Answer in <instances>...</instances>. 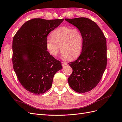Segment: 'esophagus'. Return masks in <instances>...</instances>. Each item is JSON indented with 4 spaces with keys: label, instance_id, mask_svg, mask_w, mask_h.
I'll return each mask as SVG.
<instances>
[{
    "label": "esophagus",
    "instance_id": "obj_1",
    "mask_svg": "<svg viewBox=\"0 0 122 122\" xmlns=\"http://www.w3.org/2000/svg\"><path fill=\"white\" fill-rule=\"evenodd\" d=\"M68 64L67 62H61V65L62 66H66Z\"/></svg>",
    "mask_w": 122,
    "mask_h": 122
}]
</instances>
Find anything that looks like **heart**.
I'll list each match as a JSON object with an SVG mask.
<instances>
[{"label": "heart", "instance_id": "b5f03b06", "mask_svg": "<svg viewBox=\"0 0 122 122\" xmlns=\"http://www.w3.org/2000/svg\"><path fill=\"white\" fill-rule=\"evenodd\" d=\"M52 38L48 37L46 46L50 55L56 56L61 48V57L74 59L80 54L82 49L83 37L77 27L61 26L52 32Z\"/></svg>", "mask_w": 122, "mask_h": 122}]
</instances>
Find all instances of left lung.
Segmentation results:
<instances>
[{
    "label": "left lung",
    "instance_id": "obj_1",
    "mask_svg": "<svg viewBox=\"0 0 122 122\" xmlns=\"http://www.w3.org/2000/svg\"><path fill=\"white\" fill-rule=\"evenodd\" d=\"M80 30L83 37L82 52L69 64L73 69L68 79L70 86L79 93L93 90L100 81L107 65L106 40L95 22L87 18L65 19Z\"/></svg>",
    "mask_w": 122,
    "mask_h": 122
}]
</instances>
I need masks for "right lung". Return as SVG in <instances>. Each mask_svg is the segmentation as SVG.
<instances>
[{"label": "right lung", "instance_id": "add662e5", "mask_svg": "<svg viewBox=\"0 0 122 122\" xmlns=\"http://www.w3.org/2000/svg\"><path fill=\"white\" fill-rule=\"evenodd\" d=\"M64 19L28 20L13 40L14 71L22 86L30 93H45L52 86L54 75L62 68L61 62L47 50V36Z\"/></svg>", "mask_w": 122, "mask_h": 122}]
</instances>
